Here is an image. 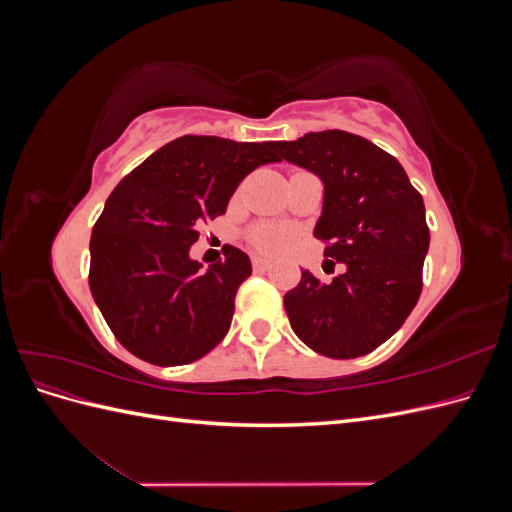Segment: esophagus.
Listing matches in <instances>:
<instances>
[{"label":"esophagus","mask_w":512,"mask_h":512,"mask_svg":"<svg viewBox=\"0 0 512 512\" xmlns=\"http://www.w3.org/2000/svg\"><path fill=\"white\" fill-rule=\"evenodd\" d=\"M252 265L256 271H267L271 267V260L269 258H260V256H254L252 258Z\"/></svg>","instance_id":"1"}]
</instances>
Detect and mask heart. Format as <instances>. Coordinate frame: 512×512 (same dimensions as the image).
Listing matches in <instances>:
<instances>
[{
  "mask_svg": "<svg viewBox=\"0 0 512 512\" xmlns=\"http://www.w3.org/2000/svg\"><path fill=\"white\" fill-rule=\"evenodd\" d=\"M250 241L262 252H282L284 247H288L290 237H288V232L282 228L258 226L250 232Z\"/></svg>",
  "mask_w": 512,
  "mask_h": 512,
  "instance_id": "heart-1",
  "label": "heart"
}]
</instances>
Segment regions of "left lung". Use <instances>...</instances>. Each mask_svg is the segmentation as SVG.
<instances>
[{
	"label": "left lung",
	"instance_id": "left-lung-1",
	"mask_svg": "<svg viewBox=\"0 0 512 512\" xmlns=\"http://www.w3.org/2000/svg\"><path fill=\"white\" fill-rule=\"evenodd\" d=\"M271 149L277 162L307 168L324 183L314 237L327 243V262L346 265L331 282L301 273L284 297L292 331L331 359L376 350L421 297L429 250L423 196L391 153L344 130L309 132Z\"/></svg>",
	"mask_w": 512,
	"mask_h": 512
}]
</instances>
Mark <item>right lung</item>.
I'll list each match as a JSON object with an SVG mask.
<instances>
[{
    "label": "right lung",
    "instance_id": "1",
    "mask_svg": "<svg viewBox=\"0 0 512 512\" xmlns=\"http://www.w3.org/2000/svg\"><path fill=\"white\" fill-rule=\"evenodd\" d=\"M277 162L271 143L175 138L121 179L91 232L89 288L108 327L138 359L185 365L230 329L250 256L226 245L205 271L190 258L198 230L226 213L254 168Z\"/></svg>",
    "mask_w": 512,
    "mask_h": 512
}]
</instances>
